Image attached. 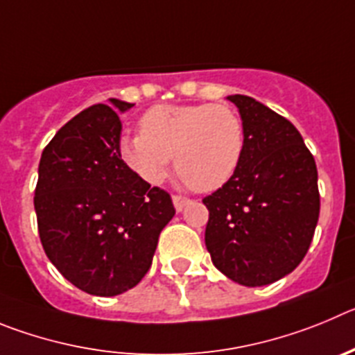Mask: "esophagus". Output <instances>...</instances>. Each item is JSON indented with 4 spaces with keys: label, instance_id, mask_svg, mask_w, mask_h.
I'll list each match as a JSON object with an SVG mask.
<instances>
[{
    "label": "esophagus",
    "instance_id": "1",
    "mask_svg": "<svg viewBox=\"0 0 355 355\" xmlns=\"http://www.w3.org/2000/svg\"><path fill=\"white\" fill-rule=\"evenodd\" d=\"M189 198H185V196H180V194H175L173 196V205H175V209L178 210V212H180L182 209H184L185 205H187V203H189Z\"/></svg>",
    "mask_w": 355,
    "mask_h": 355
}]
</instances>
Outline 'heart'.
<instances>
[{
  "label": "heart",
  "mask_w": 355,
  "mask_h": 355,
  "mask_svg": "<svg viewBox=\"0 0 355 355\" xmlns=\"http://www.w3.org/2000/svg\"><path fill=\"white\" fill-rule=\"evenodd\" d=\"M245 125L226 104L155 106L139 120V134L120 141V155L148 184H161L175 166L198 191L225 185L241 168Z\"/></svg>",
  "instance_id": "heart-1"
}]
</instances>
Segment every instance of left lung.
Masks as SVG:
<instances>
[{
  "label": "left lung",
  "mask_w": 355,
  "mask_h": 355,
  "mask_svg": "<svg viewBox=\"0 0 355 355\" xmlns=\"http://www.w3.org/2000/svg\"><path fill=\"white\" fill-rule=\"evenodd\" d=\"M245 125L241 168L203 198L212 263L244 286L292 272L308 253L320 214L317 164L290 120L248 95H230Z\"/></svg>",
  "instance_id": "1"
}]
</instances>
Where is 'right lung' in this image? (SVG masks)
<instances>
[{
  "label": "right lung",
  "instance_id": "obj_1",
  "mask_svg": "<svg viewBox=\"0 0 355 355\" xmlns=\"http://www.w3.org/2000/svg\"><path fill=\"white\" fill-rule=\"evenodd\" d=\"M111 104L86 107L54 134L33 198L47 258L72 285L101 297L138 285L175 216L170 193L150 187L120 155L118 113L134 104Z\"/></svg>",
  "mask_w": 355,
  "mask_h": 355
}]
</instances>
